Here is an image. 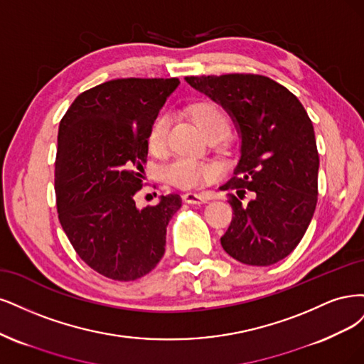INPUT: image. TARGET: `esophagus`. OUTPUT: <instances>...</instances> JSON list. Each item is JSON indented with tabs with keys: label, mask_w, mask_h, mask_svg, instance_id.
<instances>
[{
	"label": "esophagus",
	"mask_w": 364,
	"mask_h": 364,
	"mask_svg": "<svg viewBox=\"0 0 364 364\" xmlns=\"http://www.w3.org/2000/svg\"><path fill=\"white\" fill-rule=\"evenodd\" d=\"M183 199H184V203H187V204H198V205H199V204L208 203V198H207L205 195H203V193H195V192L183 195Z\"/></svg>",
	"instance_id": "1"
}]
</instances>
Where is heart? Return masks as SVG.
<instances>
[{"mask_svg":"<svg viewBox=\"0 0 364 364\" xmlns=\"http://www.w3.org/2000/svg\"><path fill=\"white\" fill-rule=\"evenodd\" d=\"M192 118L205 136L215 132H222L227 134L230 128L228 114L224 109L212 101H199L193 104ZM169 127V113H160L154 122L151 124L148 146L154 154L165 149ZM219 172V166L212 165V163H205L193 157H180L171 163L166 173L173 184L183 187V189H193V187L216 178Z\"/></svg>","mask_w":364,"mask_h":364,"instance_id":"1","label":"heart"}]
</instances>
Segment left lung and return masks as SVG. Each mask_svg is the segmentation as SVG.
Instances as JSON below:
<instances>
[{"instance_id": "8db88e82", "label": "left lung", "mask_w": 364, "mask_h": 364, "mask_svg": "<svg viewBox=\"0 0 364 364\" xmlns=\"http://www.w3.org/2000/svg\"><path fill=\"white\" fill-rule=\"evenodd\" d=\"M230 114L240 139L231 191L232 220L222 248L251 266H271L296 248L318 203L319 154L299 100L277 81L254 74L186 77ZM246 191L248 205L240 198Z\"/></svg>"}]
</instances>
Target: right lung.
<instances>
[{
  "instance_id": "right-lung-1",
  "label": "right lung",
  "mask_w": 364,
  "mask_h": 364,
  "mask_svg": "<svg viewBox=\"0 0 364 364\" xmlns=\"http://www.w3.org/2000/svg\"><path fill=\"white\" fill-rule=\"evenodd\" d=\"M178 78H118L75 98L58 125V220L87 266L116 281L149 274L165 254L177 193L139 208L148 134Z\"/></svg>"
}]
</instances>
